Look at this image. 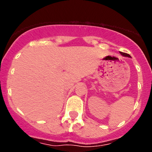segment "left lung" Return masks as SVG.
<instances>
[{
  "label": "left lung",
  "mask_w": 152,
  "mask_h": 152,
  "mask_svg": "<svg viewBox=\"0 0 152 152\" xmlns=\"http://www.w3.org/2000/svg\"><path fill=\"white\" fill-rule=\"evenodd\" d=\"M120 54H121L123 56H124V57L131 58V56H130L129 55V54H126V53H124V52H120Z\"/></svg>",
  "instance_id": "8db88e82"
}]
</instances>
